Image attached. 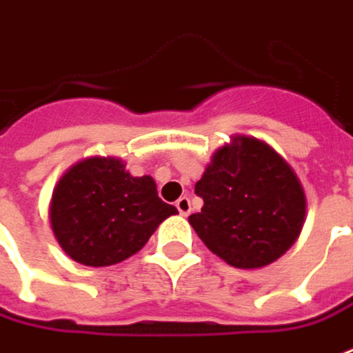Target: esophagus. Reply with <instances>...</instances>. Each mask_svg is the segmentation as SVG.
Here are the masks:
<instances>
[{"label": "esophagus", "mask_w": 353, "mask_h": 353, "mask_svg": "<svg viewBox=\"0 0 353 353\" xmlns=\"http://www.w3.org/2000/svg\"><path fill=\"white\" fill-rule=\"evenodd\" d=\"M174 205H176V210H179L182 215H188L190 214V210H192V208H190V198H188V196H181Z\"/></svg>", "instance_id": "obj_1"}]
</instances>
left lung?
Returning <instances> with one entry per match:
<instances>
[{
    "label": "left lung",
    "mask_w": 353,
    "mask_h": 353,
    "mask_svg": "<svg viewBox=\"0 0 353 353\" xmlns=\"http://www.w3.org/2000/svg\"><path fill=\"white\" fill-rule=\"evenodd\" d=\"M204 200L188 217L204 245L235 268H262L292 247L305 221V194L292 167L254 138L217 149L196 182Z\"/></svg>",
    "instance_id": "8db88e82"
}]
</instances>
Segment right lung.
<instances>
[{"mask_svg":"<svg viewBox=\"0 0 353 353\" xmlns=\"http://www.w3.org/2000/svg\"><path fill=\"white\" fill-rule=\"evenodd\" d=\"M114 157H91L61 176L50 223L68 256L85 266H110L136 254L163 219L165 204L151 176H132Z\"/></svg>","mask_w":353,"mask_h":353,"instance_id":"obj_1","label":"right lung"}]
</instances>
